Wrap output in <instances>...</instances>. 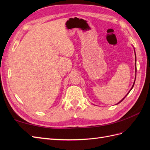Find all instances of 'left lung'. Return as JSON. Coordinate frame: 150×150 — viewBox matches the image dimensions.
I'll return each instance as SVG.
<instances>
[{"label":"left lung","mask_w":150,"mask_h":150,"mask_svg":"<svg viewBox=\"0 0 150 150\" xmlns=\"http://www.w3.org/2000/svg\"><path fill=\"white\" fill-rule=\"evenodd\" d=\"M134 54H135V59H136V53H135V49H134ZM135 61L136 62H137V59H135ZM135 79H136V76H137V63H135ZM134 83H135V80H134V83H133V86H132V87H131V89L129 91V92L128 93H127L126 94V96L123 98H122V99H121V100L120 101V102H118V103H117V104H120L122 100H123V99L126 97V96H127V95H128V94H129V93L131 91V89H133V86H134Z\"/></svg>","instance_id":"obj_1"}]
</instances>
